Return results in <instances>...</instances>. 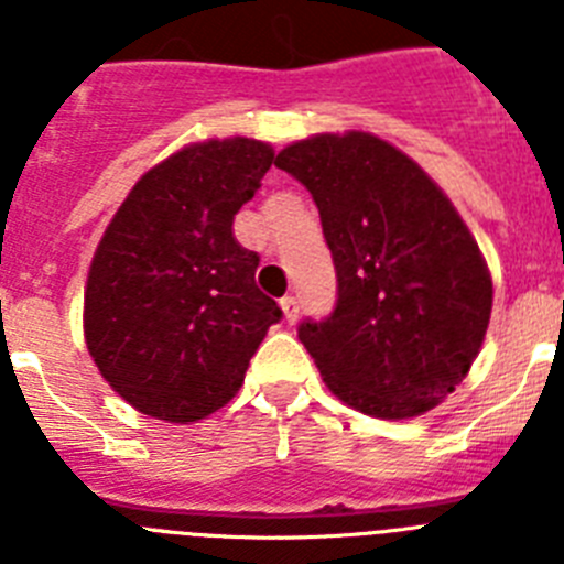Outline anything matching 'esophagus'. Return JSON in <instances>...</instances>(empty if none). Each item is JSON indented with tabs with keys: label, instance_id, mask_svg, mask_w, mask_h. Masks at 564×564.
Masks as SVG:
<instances>
[{
	"label": "esophagus",
	"instance_id": "esophagus-1",
	"mask_svg": "<svg viewBox=\"0 0 564 564\" xmlns=\"http://www.w3.org/2000/svg\"><path fill=\"white\" fill-rule=\"evenodd\" d=\"M279 307H282V313H285V318L288 322H296L299 318V302H296V296H282L279 299Z\"/></svg>",
	"mask_w": 564,
	"mask_h": 564
}]
</instances>
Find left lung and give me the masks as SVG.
<instances>
[{
    "instance_id": "left-lung-1",
    "label": "left lung",
    "mask_w": 564,
    "mask_h": 564,
    "mask_svg": "<svg viewBox=\"0 0 564 564\" xmlns=\"http://www.w3.org/2000/svg\"><path fill=\"white\" fill-rule=\"evenodd\" d=\"M276 166L313 194L336 265V311L299 325L327 390L383 421L435 410L471 370L495 299L457 208L410 154L358 129L291 143Z\"/></svg>"
}]
</instances>
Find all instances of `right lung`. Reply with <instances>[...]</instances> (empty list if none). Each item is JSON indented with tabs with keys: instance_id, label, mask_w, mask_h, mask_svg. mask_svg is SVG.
<instances>
[{
	"instance_id": "add662e5",
	"label": "right lung",
	"mask_w": 564,
	"mask_h": 564,
	"mask_svg": "<svg viewBox=\"0 0 564 564\" xmlns=\"http://www.w3.org/2000/svg\"><path fill=\"white\" fill-rule=\"evenodd\" d=\"M273 163L257 138L188 143L149 169L89 262L84 341L134 410L194 423L226 406L282 311L253 282L234 214Z\"/></svg>"
}]
</instances>
